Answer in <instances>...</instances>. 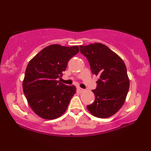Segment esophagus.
Masks as SVG:
<instances>
[{
    "mask_svg": "<svg viewBox=\"0 0 151 151\" xmlns=\"http://www.w3.org/2000/svg\"><path fill=\"white\" fill-rule=\"evenodd\" d=\"M78 91L79 93H82L84 91V90L82 89V88H81L80 87H78Z\"/></svg>",
    "mask_w": 151,
    "mask_h": 151,
    "instance_id": "1",
    "label": "esophagus"
}]
</instances>
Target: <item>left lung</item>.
<instances>
[{"mask_svg": "<svg viewBox=\"0 0 151 151\" xmlns=\"http://www.w3.org/2000/svg\"><path fill=\"white\" fill-rule=\"evenodd\" d=\"M80 49L87 58L92 73L99 77L96 89L92 91L95 101L86 108L95 117H111L123 106L129 89L125 64L117 53L102 43L80 45Z\"/></svg>", "mask_w": 151, "mask_h": 151, "instance_id": "1", "label": "left lung"}]
</instances>
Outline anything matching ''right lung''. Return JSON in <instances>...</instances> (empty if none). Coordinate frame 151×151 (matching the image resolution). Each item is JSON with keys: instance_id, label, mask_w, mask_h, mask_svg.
Instances as JSON below:
<instances>
[{"instance_id": "add662e5", "label": "right lung", "mask_w": 151, "mask_h": 151, "mask_svg": "<svg viewBox=\"0 0 151 151\" xmlns=\"http://www.w3.org/2000/svg\"><path fill=\"white\" fill-rule=\"evenodd\" d=\"M79 51L76 45L69 47L53 44L45 47L29 62L22 89L31 109L39 117L54 119L65 113L76 88L58 79Z\"/></svg>"}]
</instances>
